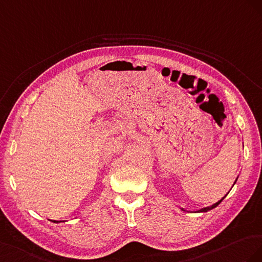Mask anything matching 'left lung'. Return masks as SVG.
<instances>
[{
  "mask_svg": "<svg viewBox=\"0 0 262 262\" xmlns=\"http://www.w3.org/2000/svg\"><path fill=\"white\" fill-rule=\"evenodd\" d=\"M237 179H238V177H237ZM237 179H236V181H237ZM236 181L234 182V184L236 183ZM231 188H233V186H231ZM231 190V189H230ZM226 195H227V194H226ZM226 195L225 196H224V198H222L219 202H216V203H214L213 205H211V206H206V207H203V208H200V210H198V211H188V210H184V208H181V210L182 211H184V212H193V213H205V212H208V211H211V210H213V208H215L216 206H217L220 203H221V202L224 200V199H225L226 198Z\"/></svg>",
  "mask_w": 262,
  "mask_h": 262,
  "instance_id": "obj_1",
  "label": "left lung"
}]
</instances>
